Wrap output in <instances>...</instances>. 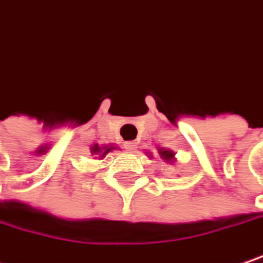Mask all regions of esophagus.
Here are the masks:
<instances>
[{
	"label": "esophagus",
	"mask_w": 263,
	"mask_h": 263,
	"mask_svg": "<svg viewBox=\"0 0 263 263\" xmlns=\"http://www.w3.org/2000/svg\"><path fill=\"white\" fill-rule=\"evenodd\" d=\"M123 146H125V148H126V150H129V152H134V150L137 148V143H135V141H126V143H125Z\"/></svg>",
	"instance_id": "obj_1"
}]
</instances>
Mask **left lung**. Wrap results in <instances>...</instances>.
<instances>
[{"instance_id": "1", "label": "left lung", "mask_w": 263, "mask_h": 263, "mask_svg": "<svg viewBox=\"0 0 263 263\" xmlns=\"http://www.w3.org/2000/svg\"><path fill=\"white\" fill-rule=\"evenodd\" d=\"M158 153L161 155V158H162L166 163H174V161H176V153H174L173 150H170V148H162V147H159V148H158ZM147 156H150V152H147Z\"/></svg>"}]
</instances>
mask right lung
<instances>
[{
    "instance_id": "1",
    "label": "right lung",
    "mask_w": 263,
    "mask_h": 263,
    "mask_svg": "<svg viewBox=\"0 0 263 263\" xmlns=\"http://www.w3.org/2000/svg\"><path fill=\"white\" fill-rule=\"evenodd\" d=\"M116 150V146L113 144H107V146H100V144H93L90 147V156H95V159H104L107 153Z\"/></svg>"
}]
</instances>
